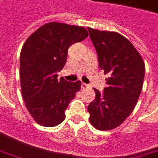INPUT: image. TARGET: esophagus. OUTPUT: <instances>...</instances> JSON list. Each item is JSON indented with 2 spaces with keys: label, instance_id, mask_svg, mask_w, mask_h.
<instances>
[{
  "label": "esophagus",
  "instance_id": "obj_1",
  "mask_svg": "<svg viewBox=\"0 0 158 158\" xmlns=\"http://www.w3.org/2000/svg\"><path fill=\"white\" fill-rule=\"evenodd\" d=\"M89 87V84H84V83H82L81 84V88L82 89H86V88Z\"/></svg>",
  "mask_w": 158,
  "mask_h": 158
}]
</instances>
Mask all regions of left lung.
<instances>
[{
  "instance_id": "8db88e82",
  "label": "left lung",
  "mask_w": 158,
  "mask_h": 158,
  "mask_svg": "<svg viewBox=\"0 0 158 158\" xmlns=\"http://www.w3.org/2000/svg\"><path fill=\"white\" fill-rule=\"evenodd\" d=\"M97 51L98 66L107 87L94 89L95 99L88 111L91 124L98 130L118 127L132 114L143 89L145 64L140 54L124 36L116 32L88 28Z\"/></svg>"
}]
</instances>
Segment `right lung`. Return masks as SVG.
Wrapping results in <instances>:
<instances>
[{
  "label": "right lung",
  "instance_id": "add662e5",
  "mask_svg": "<svg viewBox=\"0 0 158 158\" xmlns=\"http://www.w3.org/2000/svg\"><path fill=\"white\" fill-rule=\"evenodd\" d=\"M89 35L81 26L58 22L40 27L23 44L20 56L21 93L36 123L55 127L65 118V110L81 88V82L58 80L66 63L68 49Z\"/></svg>",
  "mask_w": 158,
  "mask_h": 158
}]
</instances>
